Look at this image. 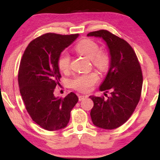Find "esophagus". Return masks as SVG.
<instances>
[{"instance_id":"1","label":"esophagus","mask_w":160,"mask_h":160,"mask_svg":"<svg viewBox=\"0 0 160 160\" xmlns=\"http://www.w3.org/2000/svg\"><path fill=\"white\" fill-rule=\"evenodd\" d=\"M87 98V95H79L78 96V100H79V101H82V100H84L85 98Z\"/></svg>"}]
</instances>
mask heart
Listing matches in <instances>:
<instances>
[{"label": "heart", "mask_w": 160, "mask_h": 160, "mask_svg": "<svg viewBox=\"0 0 160 160\" xmlns=\"http://www.w3.org/2000/svg\"><path fill=\"white\" fill-rule=\"evenodd\" d=\"M76 51L91 60L93 65L101 71L108 68L110 58L106 52L98 51L99 47L95 41L90 39H84L79 41L76 46ZM70 55L67 52H62L58 59L59 69L62 72H66L70 67ZM98 81V76L95 73L78 75L71 80V86L76 90L87 92Z\"/></svg>", "instance_id": "heart-1"}]
</instances>
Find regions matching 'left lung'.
Instances as JSON below:
<instances>
[{
  "label": "left lung",
  "mask_w": 160,
  "mask_h": 160,
  "mask_svg": "<svg viewBox=\"0 0 160 160\" xmlns=\"http://www.w3.org/2000/svg\"><path fill=\"white\" fill-rule=\"evenodd\" d=\"M87 36L102 38L110 58L108 73L100 90H110L111 95L107 100L89 96L94 102L91 119L96 127L113 130L128 121L138 103L143 85L141 65L131 46L108 30L91 32Z\"/></svg>",
  "instance_id": "8db88e82"
}]
</instances>
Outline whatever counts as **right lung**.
<instances>
[{"instance_id":"right-lung-1","label":"right lung","mask_w":160,"mask_h":160,"mask_svg":"<svg viewBox=\"0 0 160 160\" xmlns=\"http://www.w3.org/2000/svg\"><path fill=\"white\" fill-rule=\"evenodd\" d=\"M78 36L44 34L28 44L22 58L18 73L19 92L30 117L47 130L65 128L78 100L73 92L64 98L54 95L61 77L58 59Z\"/></svg>"}]
</instances>
